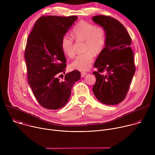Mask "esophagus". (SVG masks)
Returning <instances> with one entry per match:
<instances>
[{"label": "esophagus", "instance_id": "1", "mask_svg": "<svg viewBox=\"0 0 155 155\" xmlns=\"http://www.w3.org/2000/svg\"><path fill=\"white\" fill-rule=\"evenodd\" d=\"M86 74H87L86 72H81V77H84Z\"/></svg>", "mask_w": 155, "mask_h": 155}]
</instances>
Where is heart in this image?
I'll return each instance as SVG.
<instances>
[{"label": "heart", "mask_w": 155, "mask_h": 155, "mask_svg": "<svg viewBox=\"0 0 155 155\" xmlns=\"http://www.w3.org/2000/svg\"><path fill=\"white\" fill-rule=\"evenodd\" d=\"M72 37L76 41H84V52L77 55L71 63V68L81 71L89 70L92 66L94 54L100 53L107 42V33L105 28L97 26L86 21H81L74 28ZM63 53L69 57L74 54V41L68 34L64 35L61 40Z\"/></svg>", "instance_id": "heart-1"}]
</instances>
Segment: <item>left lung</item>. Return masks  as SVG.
<instances>
[{"label": "left lung", "instance_id": "obj_1", "mask_svg": "<svg viewBox=\"0 0 155 155\" xmlns=\"http://www.w3.org/2000/svg\"><path fill=\"white\" fill-rule=\"evenodd\" d=\"M96 23L105 28V46L94 66L96 81L93 91L96 98L106 105H117L126 97L136 72L134 53L130 47L131 38L125 27L117 19L105 15L93 17ZM107 71V75L102 73Z\"/></svg>", "mask_w": 155, "mask_h": 155}]
</instances>
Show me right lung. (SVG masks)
<instances>
[{
	"label": "right lung",
	"instance_id": "right-lung-1",
	"mask_svg": "<svg viewBox=\"0 0 155 155\" xmlns=\"http://www.w3.org/2000/svg\"><path fill=\"white\" fill-rule=\"evenodd\" d=\"M77 19L76 16H42L27 40L25 57L28 83L38 102L47 109H59L67 104L74 83L81 77L75 70L59 80L67 66L61 40Z\"/></svg>",
	"mask_w": 155,
	"mask_h": 155
}]
</instances>
